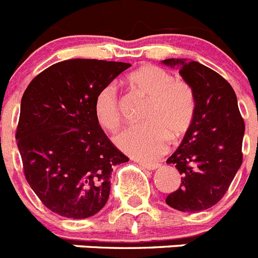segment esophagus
<instances>
[{"instance_id":"esophagus-1","label":"esophagus","mask_w":258,"mask_h":258,"mask_svg":"<svg viewBox=\"0 0 258 258\" xmlns=\"http://www.w3.org/2000/svg\"><path fill=\"white\" fill-rule=\"evenodd\" d=\"M141 167L149 169V171H154V169L159 168V164L158 163H145V162H138Z\"/></svg>"}]
</instances>
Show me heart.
<instances>
[{
  "label": "heart",
  "mask_w": 258,
  "mask_h": 258,
  "mask_svg": "<svg viewBox=\"0 0 258 258\" xmlns=\"http://www.w3.org/2000/svg\"><path fill=\"white\" fill-rule=\"evenodd\" d=\"M127 83L141 95L150 99L145 111L146 125L129 127L116 137L121 150L145 162L158 159L166 153L168 141H179L185 134L195 116L192 89L184 81L159 66L144 65L129 73ZM98 124L114 133L121 125L117 89L108 85L98 92L94 103Z\"/></svg>",
  "instance_id": "1"
}]
</instances>
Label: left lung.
Returning a JSON list of instances; mask_svg holds the SVG:
<instances>
[{
  "label": "left lung",
  "instance_id": "8db88e82",
  "mask_svg": "<svg viewBox=\"0 0 258 258\" xmlns=\"http://www.w3.org/2000/svg\"><path fill=\"white\" fill-rule=\"evenodd\" d=\"M190 86L195 116L177 150L167 159L181 175L179 189L167 196L168 206L198 213L214 206L230 188L243 163L245 125L230 83L197 61L167 58Z\"/></svg>",
  "mask_w": 258,
  "mask_h": 258
}]
</instances>
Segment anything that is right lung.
<instances>
[{
    "mask_svg": "<svg viewBox=\"0 0 258 258\" xmlns=\"http://www.w3.org/2000/svg\"><path fill=\"white\" fill-rule=\"evenodd\" d=\"M131 63L57 62L22 96L15 138L26 180L44 206L65 218L95 215L109 197L113 167L129 160L96 121L98 92Z\"/></svg>",
    "mask_w": 258,
    "mask_h": 258,
    "instance_id": "obj_1",
    "label": "right lung"
}]
</instances>
